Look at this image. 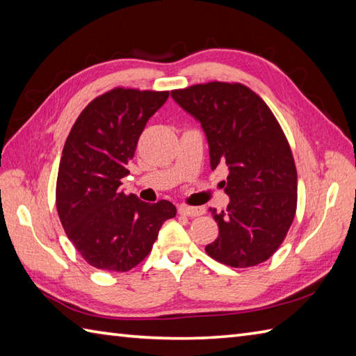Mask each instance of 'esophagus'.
Here are the masks:
<instances>
[{
  "label": "esophagus",
  "mask_w": 356,
  "mask_h": 356,
  "mask_svg": "<svg viewBox=\"0 0 356 356\" xmlns=\"http://www.w3.org/2000/svg\"><path fill=\"white\" fill-rule=\"evenodd\" d=\"M179 214L186 216V217H199V216L205 214V208H202V207L194 208V207L182 205V207H179Z\"/></svg>",
  "instance_id": "1"
}]
</instances>
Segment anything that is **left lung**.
<instances>
[{
  "label": "left lung",
  "instance_id": "8db88e82",
  "mask_svg": "<svg viewBox=\"0 0 356 356\" xmlns=\"http://www.w3.org/2000/svg\"><path fill=\"white\" fill-rule=\"evenodd\" d=\"M199 120L211 170L228 166V208H209L218 237L205 251L232 268L266 261L283 243L297 209V170L282 127L259 95L241 84L208 82L172 90Z\"/></svg>",
  "mask_w": 356,
  "mask_h": 356
}]
</instances>
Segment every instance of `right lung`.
<instances>
[{
	"label": "right lung",
	"instance_id": "right-lung-1",
	"mask_svg": "<svg viewBox=\"0 0 356 356\" xmlns=\"http://www.w3.org/2000/svg\"><path fill=\"white\" fill-rule=\"evenodd\" d=\"M170 92L115 88L82 110L65 140L56 209L67 237L93 268L127 272L151 252L159 229L176 217L168 200L145 203L120 190L148 119Z\"/></svg>",
	"mask_w": 356,
	"mask_h": 356
}]
</instances>
